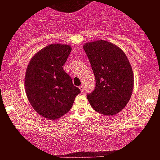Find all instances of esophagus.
<instances>
[{
	"mask_svg": "<svg viewBox=\"0 0 160 160\" xmlns=\"http://www.w3.org/2000/svg\"><path fill=\"white\" fill-rule=\"evenodd\" d=\"M79 89H80V90H81L82 92L84 91V86H80V87H79Z\"/></svg>",
	"mask_w": 160,
	"mask_h": 160,
	"instance_id": "1",
	"label": "esophagus"
}]
</instances>
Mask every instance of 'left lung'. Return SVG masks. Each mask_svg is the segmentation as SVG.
I'll use <instances>...</instances> for the list:
<instances>
[{"label": "left lung", "instance_id": "obj_1", "mask_svg": "<svg viewBox=\"0 0 160 160\" xmlns=\"http://www.w3.org/2000/svg\"><path fill=\"white\" fill-rule=\"evenodd\" d=\"M95 77V88L87 94L94 111L105 115L118 114L126 107L134 87L132 68L122 49L103 40L83 46Z\"/></svg>", "mask_w": 160, "mask_h": 160}]
</instances>
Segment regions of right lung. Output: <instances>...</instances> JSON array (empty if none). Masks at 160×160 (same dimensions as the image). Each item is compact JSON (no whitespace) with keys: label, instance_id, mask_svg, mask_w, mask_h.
<instances>
[{"label":"right lung","instance_id":"obj_1","mask_svg":"<svg viewBox=\"0 0 160 160\" xmlns=\"http://www.w3.org/2000/svg\"><path fill=\"white\" fill-rule=\"evenodd\" d=\"M71 46L52 44L32 58L26 69L25 92L31 106L47 119L63 116L71 109L80 90L63 70Z\"/></svg>","mask_w":160,"mask_h":160}]
</instances>
